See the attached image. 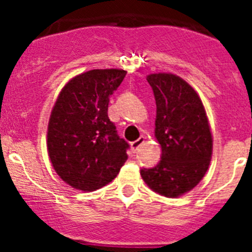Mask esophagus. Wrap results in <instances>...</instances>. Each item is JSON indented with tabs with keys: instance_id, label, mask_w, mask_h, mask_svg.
I'll return each instance as SVG.
<instances>
[{
	"instance_id": "esophagus-1",
	"label": "esophagus",
	"mask_w": 252,
	"mask_h": 252,
	"mask_svg": "<svg viewBox=\"0 0 252 252\" xmlns=\"http://www.w3.org/2000/svg\"><path fill=\"white\" fill-rule=\"evenodd\" d=\"M144 142H145V137H144V136L139 137V139H137V140H135V141L131 142V149H132L133 153H136V151L139 150L140 146H141L142 144H144Z\"/></svg>"
}]
</instances>
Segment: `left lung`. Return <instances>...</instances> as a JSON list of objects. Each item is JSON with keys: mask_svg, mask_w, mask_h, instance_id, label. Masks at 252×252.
I'll return each mask as SVG.
<instances>
[{"mask_svg": "<svg viewBox=\"0 0 252 252\" xmlns=\"http://www.w3.org/2000/svg\"><path fill=\"white\" fill-rule=\"evenodd\" d=\"M157 103L155 137L161 158L154 168L140 170L153 190L179 197L194 188L208 169L212 135L199 95L182 78L169 73L148 75Z\"/></svg>", "mask_w": 252, "mask_h": 252, "instance_id": "1", "label": "left lung"}]
</instances>
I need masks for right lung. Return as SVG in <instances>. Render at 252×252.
<instances>
[{"label": "right lung", "mask_w": 252, "mask_h": 252, "mask_svg": "<svg viewBox=\"0 0 252 252\" xmlns=\"http://www.w3.org/2000/svg\"><path fill=\"white\" fill-rule=\"evenodd\" d=\"M122 69H93L65 84L48 126V153L57 174L84 192L112 182L127 160V141L108 119V102L124 81Z\"/></svg>", "instance_id": "1"}]
</instances>
